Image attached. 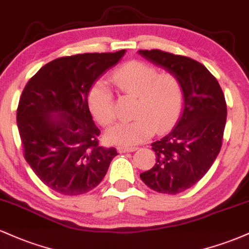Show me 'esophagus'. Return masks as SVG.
<instances>
[{
    "label": "esophagus",
    "instance_id": "esophagus-1",
    "mask_svg": "<svg viewBox=\"0 0 249 249\" xmlns=\"http://www.w3.org/2000/svg\"><path fill=\"white\" fill-rule=\"evenodd\" d=\"M137 148L136 146H118V152L119 153H126V152H133L136 151Z\"/></svg>",
    "mask_w": 249,
    "mask_h": 249
}]
</instances>
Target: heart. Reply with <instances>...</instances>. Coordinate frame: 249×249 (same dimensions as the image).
Returning <instances> with one entry per match:
<instances>
[{
	"label": "heart",
	"mask_w": 249,
	"mask_h": 249,
	"mask_svg": "<svg viewBox=\"0 0 249 249\" xmlns=\"http://www.w3.org/2000/svg\"><path fill=\"white\" fill-rule=\"evenodd\" d=\"M111 81L123 93L136 97L133 116L107 132V139L119 146H131L144 142L157 131L172 126L181 113L185 90L181 79L171 71L142 61H128L117 68ZM88 104L96 121L108 126L117 118L113 90L107 82L98 81L89 91Z\"/></svg>",
	"instance_id": "obj_1"
}]
</instances>
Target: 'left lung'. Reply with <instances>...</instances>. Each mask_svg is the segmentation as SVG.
Returning a JSON list of instances; mask_svg holds the SVG:
<instances>
[{
	"label": "left lung",
	"instance_id": "left-lung-1",
	"mask_svg": "<svg viewBox=\"0 0 249 249\" xmlns=\"http://www.w3.org/2000/svg\"><path fill=\"white\" fill-rule=\"evenodd\" d=\"M139 53L177 73L185 90L181 118L170 133L151 144L156 164L141 178L156 192H184L207 173L220 152L227 117L225 95L206 67L190 57L158 49Z\"/></svg>",
	"mask_w": 249,
	"mask_h": 249
}]
</instances>
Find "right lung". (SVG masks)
Instances as JSON below:
<instances>
[{
    "mask_svg": "<svg viewBox=\"0 0 249 249\" xmlns=\"http://www.w3.org/2000/svg\"><path fill=\"white\" fill-rule=\"evenodd\" d=\"M125 50L56 58L29 79L19 97L17 126L23 156L39 179L56 192L79 196L102 181L115 147L99 145L88 95L93 82ZM57 114L58 119L51 115Z\"/></svg>",
    "mask_w": 249,
    "mask_h": 249,
    "instance_id": "1",
    "label": "right lung"
}]
</instances>
